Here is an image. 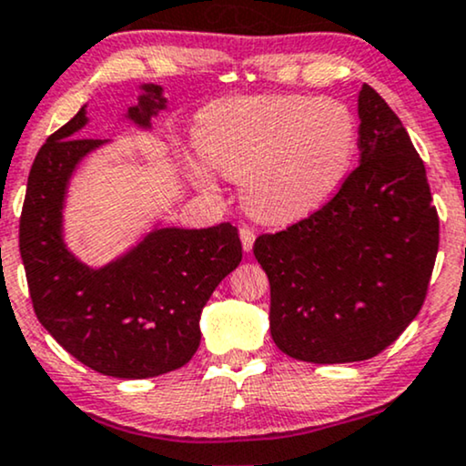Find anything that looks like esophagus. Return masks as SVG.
Listing matches in <instances>:
<instances>
[{
  "label": "esophagus",
  "instance_id": "34e87169",
  "mask_svg": "<svg viewBox=\"0 0 466 466\" xmlns=\"http://www.w3.org/2000/svg\"><path fill=\"white\" fill-rule=\"evenodd\" d=\"M239 238H242V246L246 252L252 250V244H255V228L252 227H242L239 228Z\"/></svg>",
  "mask_w": 466,
  "mask_h": 466
}]
</instances>
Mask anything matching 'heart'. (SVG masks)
Returning <instances> with one entry per match:
<instances>
[{
    "instance_id": "b5f03b06",
    "label": "heart",
    "mask_w": 466,
    "mask_h": 466,
    "mask_svg": "<svg viewBox=\"0 0 466 466\" xmlns=\"http://www.w3.org/2000/svg\"><path fill=\"white\" fill-rule=\"evenodd\" d=\"M194 142L211 168L242 181L250 216L291 222L337 192L352 168L359 129L346 103L329 96H233L203 110ZM192 175L200 187H214L200 164Z\"/></svg>"
}]
</instances>
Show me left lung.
<instances>
[{"label": "left lung", "mask_w": 466, "mask_h": 466, "mask_svg": "<svg viewBox=\"0 0 466 466\" xmlns=\"http://www.w3.org/2000/svg\"><path fill=\"white\" fill-rule=\"evenodd\" d=\"M360 164L321 209L252 252L269 280V330L307 363L367 360L421 311L439 214L409 131L371 86L359 93Z\"/></svg>", "instance_id": "8db88e82"}]
</instances>
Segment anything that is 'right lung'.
Listing matches in <instances>:
<instances>
[{
  "label": "right lung",
  "instance_id": "right-lung-1",
  "mask_svg": "<svg viewBox=\"0 0 466 466\" xmlns=\"http://www.w3.org/2000/svg\"><path fill=\"white\" fill-rule=\"evenodd\" d=\"M127 118L151 127L162 88L142 86ZM86 106L47 137L34 159L19 222V250L34 313L79 363L103 376L153 378L179 370L200 343V311L242 261L233 224L153 228L103 268H88L62 239V207L73 170L107 140L79 137Z\"/></svg>",
  "mask_w": 466,
  "mask_h": 466
}]
</instances>
